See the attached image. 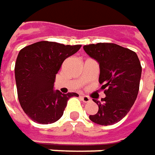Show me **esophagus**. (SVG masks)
Listing matches in <instances>:
<instances>
[{
	"label": "esophagus",
	"instance_id": "obj_1",
	"mask_svg": "<svg viewBox=\"0 0 155 155\" xmlns=\"http://www.w3.org/2000/svg\"><path fill=\"white\" fill-rule=\"evenodd\" d=\"M80 98H81L82 101L84 102V103H88V102L91 101V98L89 97H87V96H81Z\"/></svg>",
	"mask_w": 155,
	"mask_h": 155
}]
</instances>
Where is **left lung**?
<instances>
[{
  "instance_id": "1",
  "label": "left lung",
  "mask_w": 155,
  "mask_h": 155,
  "mask_svg": "<svg viewBox=\"0 0 155 155\" xmlns=\"http://www.w3.org/2000/svg\"><path fill=\"white\" fill-rule=\"evenodd\" d=\"M84 50L99 64L98 81L103 84L105 97L99 102L98 111L90 115L92 122L110 126L122 120L134 104L139 92L141 65L134 51L115 43L84 45Z\"/></svg>"
}]
</instances>
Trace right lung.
Instances as JSON below:
<instances>
[{
  "label": "right lung",
  "instance_id": "add662e5",
  "mask_svg": "<svg viewBox=\"0 0 155 155\" xmlns=\"http://www.w3.org/2000/svg\"><path fill=\"white\" fill-rule=\"evenodd\" d=\"M81 45H64L42 41L20 51L15 77L20 104L28 116L38 124H51L64 114L67 101L78 93L54 90L56 74L66 58Z\"/></svg>",
  "mask_w": 155,
  "mask_h": 155
}]
</instances>
